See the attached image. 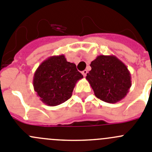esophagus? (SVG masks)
Returning a JSON list of instances; mask_svg holds the SVG:
<instances>
[{
	"mask_svg": "<svg viewBox=\"0 0 152 152\" xmlns=\"http://www.w3.org/2000/svg\"><path fill=\"white\" fill-rule=\"evenodd\" d=\"M87 73H88V71H87L86 70H83V71L82 72V75H83L84 76H86V75H87Z\"/></svg>",
	"mask_w": 152,
	"mask_h": 152,
	"instance_id": "34e87169",
	"label": "esophagus"
}]
</instances>
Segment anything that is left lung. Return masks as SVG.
Returning a JSON list of instances; mask_svg holds the SVG:
<instances>
[{
    "label": "left lung",
    "instance_id": "1",
    "mask_svg": "<svg viewBox=\"0 0 152 152\" xmlns=\"http://www.w3.org/2000/svg\"><path fill=\"white\" fill-rule=\"evenodd\" d=\"M86 79L99 99L116 103L123 99L132 86V77L126 64L115 56L100 55L91 63Z\"/></svg>",
    "mask_w": 152,
    "mask_h": 152
}]
</instances>
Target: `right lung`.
<instances>
[{
    "label": "right lung",
    "mask_w": 152,
    "mask_h": 152,
    "mask_svg": "<svg viewBox=\"0 0 152 152\" xmlns=\"http://www.w3.org/2000/svg\"><path fill=\"white\" fill-rule=\"evenodd\" d=\"M82 78L76 64L60 55L45 60L35 70L32 82L41 101L47 105L56 106L71 97L76 82Z\"/></svg>",
    "instance_id": "1"
}]
</instances>
